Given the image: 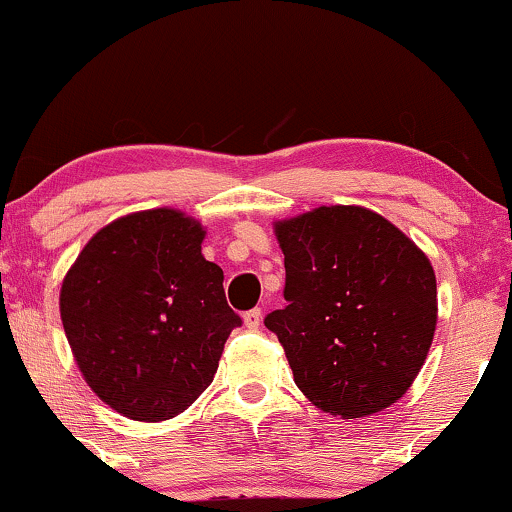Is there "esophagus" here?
<instances>
[{
	"label": "esophagus",
	"instance_id": "1",
	"mask_svg": "<svg viewBox=\"0 0 512 512\" xmlns=\"http://www.w3.org/2000/svg\"><path fill=\"white\" fill-rule=\"evenodd\" d=\"M261 321H263L261 307H254V310L244 312V326H247L249 331H258V328H261Z\"/></svg>",
	"mask_w": 512,
	"mask_h": 512
}]
</instances>
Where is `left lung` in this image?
<instances>
[{
  "mask_svg": "<svg viewBox=\"0 0 512 512\" xmlns=\"http://www.w3.org/2000/svg\"><path fill=\"white\" fill-rule=\"evenodd\" d=\"M284 310L265 317L298 389L319 410L366 417L396 403L429 354L438 321L429 258L366 207H317L275 223Z\"/></svg>",
  "mask_w": 512,
  "mask_h": 512,
  "instance_id": "8db88e82",
  "label": "left lung"
}]
</instances>
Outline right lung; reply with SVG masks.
Instances as JSON below:
<instances>
[{
    "instance_id": "1",
    "label": "right lung",
    "mask_w": 512,
    "mask_h": 512,
    "mask_svg": "<svg viewBox=\"0 0 512 512\" xmlns=\"http://www.w3.org/2000/svg\"><path fill=\"white\" fill-rule=\"evenodd\" d=\"M202 240L200 221L177 209L121 216L93 235L62 282V326L88 387L137 422L184 412L242 324Z\"/></svg>"
}]
</instances>
